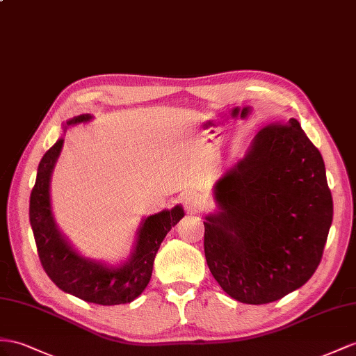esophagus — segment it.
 <instances>
[{
	"label": "esophagus",
	"instance_id": "34e87169",
	"mask_svg": "<svg viewBox=\"0 0 356 356\" xmlns=\"http://www.w3.org/2000/svg\"><path fill=\"white\" fill-rule=\"evenodd\" d=\"M184 204L188 212H198L203 207V200L197 193H188L184 197Z\"/></svg>",
	"mask_w": 356,
	"mask_h": 356
}]
</instances>
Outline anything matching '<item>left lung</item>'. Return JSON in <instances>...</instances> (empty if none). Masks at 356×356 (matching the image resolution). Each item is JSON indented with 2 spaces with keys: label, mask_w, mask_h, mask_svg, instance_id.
<instances>
[{
  "label": "left lung",
  "mask_w": 356,
  "mask_h": 356,
  "mask_svg": "<svg viewBox=\"0 0 356 356\" xmlns=\"http://www.w3.org/2000/svg\"><path fill=\"white\" fill-rule=\"evenodd\" d=\"M218 212L204 222V256L227 295L269 304L313 277L332 224L321 152L299 122L272 123L215 185Z\"/></svg>",
  "instance_id": "obj_1"
}]
</instances>
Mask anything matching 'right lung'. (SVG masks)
Masks as SVG:
<instances>
[{
    "instance_id": "right-lung-1",
    "label": "right lung",
    "mask_w": 356,
    "mask_h": 356,
    "mask_svg": "<svg viewBox=\"0 0 356 356\" xmlns=\"http://www.w3.org/2000/svg\"><path fill=\"white\" fill-rule=\"evenodd\" d=\"M90 120V114H83L69 120L67 126ZM63 141L60 138L43 154L30 197V222L42 266L58 289L87 302L99 305L132 302L147 287L161 242L171 227L184 218V209L177 204L171 211H162L143 220L134 252L120 266H106L79 256L58 230L51 209L49 181Z\"/></svg>"
}]
</instances>
